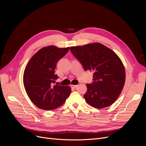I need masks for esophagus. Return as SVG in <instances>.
Returning a JSON list of instances; mask_svg holds the SVG:
<instances>
[{
  "instance_id": "1",
  "label": "esophagus",
  "mask_w": 146,
  "mask_h": 146,
  "mask_svg": "<svg viewBox=\"0 0 146 146\" xmlns=\"http://www.w3.org/2000/svg\"><path fill=\"white\" fill-rule=\"evenodd\" d=\"M77 86H78V85H71V87L72 88H76Z\"/></svg>"
}]
</instances>
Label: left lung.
Masks as SVG:
<instances>
[{"label": "left lung", "instance_id": "left-lung-1", "mask_svg": "<svg viewBox=\"0 0 146 146\" xmlns=\"http://www.w3.org/2000/svg\"><path fill=\"white\" fill-rule=\"evenodd\" d=\"M73 55L85 71L94 72L93 82L86 84L84 98L96 108L111 105L119 96L125 81V72L121 59L112 50L95 42L71 47Z\"/></svg>", "mask_w": 146, "mask_h": 146}]
</instances>
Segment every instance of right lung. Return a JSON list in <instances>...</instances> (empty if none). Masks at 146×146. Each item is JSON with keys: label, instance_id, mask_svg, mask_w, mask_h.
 <instances>
[{"label": "right lung", "instance_id": "add662e5", "mask_svg": "<svg viewBox=\"0 0 146 146\" xmlns=\"http://www.w3.org/2000/svg\"><path fill=\"white\" fill-rule=\"evenodd\" d=\"M69 47L51 45L40 50L28 63L24 73V85L29 99L38 108L52 110L63 105L71 93L68 86L54 85L58 76L55 68Z\"/></svg>", "mask_w": 146, "mask_h": 146}]
</instances>
